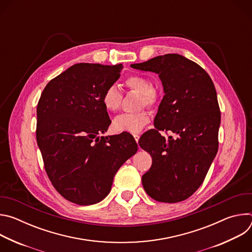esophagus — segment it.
Masks as SVG:
<instances>
[{"instance_id":"obj_1","label":"esophagus","mask_w":252,"mask_h":252,"mask_svg":"<svg viewBox=\"0 0 252 252\" xmlns=\"http://www.w3.org/2000/svg\"><path fill=\"white\" fill-rule=\"evenodd\" d=\"M133 137H134V139H135V141H136V143H138V139H139V135H138V134H134V135H133Z\"/></svg>"}]
</instances>
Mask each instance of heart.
<instances>
[{"mask_svg":"<svg viewBox=\"0 0 252 252\" xmlns=\"http://www.w3.org/2000/svg\"><path fill=\"white\" fill-rule=\"evenodd\" d=\"M126 86L140 94L139 106L154 107L158 101V94L154 89L153 82L143 76L132 75L126 80ZM123 95L119 89L112 85L107 87L101 95V102L107 112H117L122 103ZM151 121V115L147 111L136 114H123L118 116L113 123L114 129L119 132L138 133Z\"/></svg>","mask_w":252,"mask_h":252,"instance_id":"heart-1","label":"heart"}]
</instances>
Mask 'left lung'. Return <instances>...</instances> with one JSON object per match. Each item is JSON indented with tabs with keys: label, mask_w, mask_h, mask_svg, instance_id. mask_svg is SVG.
<instances>
[{
	"label": "left lung",
	"mask_w": 252,
	"mask_h": 252,
	"mask_svg": "<svg viewBox=\"0 0 252 252\" xmlns=\"http://www.w3.org/2000/svg\"><path fill=\"white\" fill-rule=\"evenodd\" d=\"M130 66L158 74L164 92L156 128L138 141L153 158L152 167L141 177L143 189L160 202L183 201L201 186L219 150L217 91L206 71L182 55L166 54ZM161 130L178 136L165 139Z\"/></svg>",
	"instance_id": "1"
}]
</instances>
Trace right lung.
<instances>
[{
    "instance_id": "right-lung-1",
    "label": "right lung",
    "mask_w": 252,
    "mask_h": 252,
    "mask_svg": "<svg viewBox=\"0 0 252 252\" xmlns=\"http://www.w3.org/2000/svg\"><path fill=\"white\" fill-rule=\"evenodd\" d=\"M123 64L76 63L53 79L37 106V142L57 191L79 205L110 193L119 168L137 152L129 133L97 136L112 121L101 102Z\"/></svg>"
}]
</instances>
